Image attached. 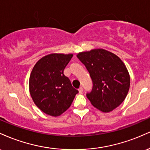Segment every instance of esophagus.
<instances>
[{
	"label": "esophagus",
	"mask_w": 150,
	"mask_h": 150,
	"mask_svg": "<svg viewBox=\"0 0 150 150\" xmlns=\"http://www.w3.org/2000/svg\"><path fill=\"white\" fill-rule=\"evenodd\" d=\"M78 91H79V93H80V94H82V92H83V89H82V87H80V88L78 89Z\"/></svg>",
	"instance_id": "obj_1"
}]
</instances>
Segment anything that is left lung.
I'll return each instance as SVG.
<instances>
[{"label":"left lung","mask_w":150,"mask_h":150,"mask_svg":"<svg viewBox=\"0 0 150 150\" xmlns=\"http://www.w3.org/2000/svg\"><path fill=\"white\" fill-rule=\"evenodd\" d=\"M92 80V89L86 96L94 107L109 112L124 101L130 88L126 67L116 55L104 49L79 53Z\"/></svg>","instance_id":"left-lung-1"}]
</instances>
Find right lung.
Masks as SVG:
<instances>
[{
  "instance_id": "right-lung-1",
  "label": "right lung",
  "mask_w": 150,
  "mask_h": 150,
  "mask_svg": "<svg viewBox=\"0 0 150 150\" xmlns=\"http://www.w3.org/2000/svg\"><path fill=\"white\" fill-rule=\"evenodd\" d=\"M73 56L47 55L36 63L30 75V92L34 104L50 116L65 112L79 92L63 73Z\"/></svg>"
}]
</instances>
